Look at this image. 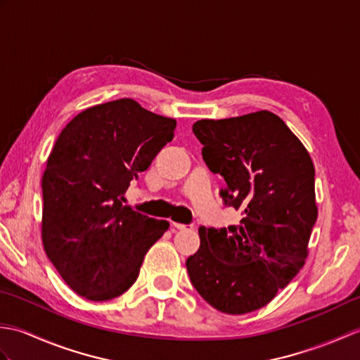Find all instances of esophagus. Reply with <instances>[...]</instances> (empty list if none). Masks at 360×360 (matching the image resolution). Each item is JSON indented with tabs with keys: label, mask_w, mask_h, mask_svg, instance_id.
<instances>
[{
	"label": "esophagus",
	"mask_w": 360,
	"mask_h": 360,
	"mask_svg": "<svg viewBox=\"0 0 360 360\" xmlns=\"http://www.w3.org/2000/svg\"><path fill=\"white\" fill-rule=\"evenodd\" d=\"M172 226L174 229H178V231H190V229H193L192 224H181V223H172Z\"/></svg>",
	"instance_id": "obj_1"
}]
</instances>
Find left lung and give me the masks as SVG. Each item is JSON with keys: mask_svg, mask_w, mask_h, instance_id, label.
Instances as JSON below:
<instances>
[{"mask_svg": "<svg viewBox=\"0 0 360 360\" xmlns=\"http://www.w3.org/2000/svg\"><path fill=\"white\" fill-rule=\"evenodd\" d=\"M193 133L202 158L223 176L226 204L241 212L238 226L200 227L201 246L187 258L193 286L226 314L257 311L304 266L317 219L314 164L277 114L255 111L201 119Z\"/></svg>", "mask_w": 360, "mask_h": 360, "instance_id": "1", "label": "left lung"}]
</instances>
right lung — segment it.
<instances>
[{
  "label": "right lung",
  "mask_w": 360,
  "mask_h": 360,
  "mask_svg": "<svg viewBox=\"0 0 360 360\" xmlns=\"http://www.w3.org/2000/svg\"><path fill=\"white\" fill-rule=\"evenodd\" d=\"M174 128V119L119 98L79 112L60 133L41 179V240L75 294L93 302L124 294L170 226L122 202Z\"/></svg>",
  "instance_id": "right-lung-1"
}]
</instances>
